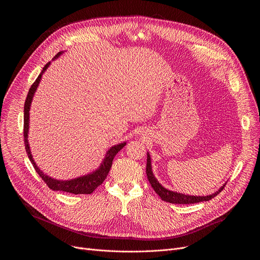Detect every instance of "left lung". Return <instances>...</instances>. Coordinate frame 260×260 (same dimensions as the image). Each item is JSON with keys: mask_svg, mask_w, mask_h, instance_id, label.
Segmentation results:
<instances>
[{"mask_svg": "<svg viewBox=\"0 0 260 260\" xmlns=\"http://www.w3.org/2000/svg\"><path fill=\"white\" fill-rule=\"evenodd\" d=\"M146 174L147 178L149 180L152 188L155 190V192L160 197V199L165 202L171 203V204H179V205H189V204H196L200 202H207L215 198L219 192L222 191V189L224 188L225 184L223 186H221L218 191H216L213 194L206 196V197H194V196H188V194H184L176 191H171L167 188H165L162 185L157 181V179L154 177L152 173V167H151V158L149 153H147V166H146Z\"/></svg>", "mask_w": 260, "mask_h": 260, "instance_id": "obj_1", "label": "left lung"}]
</instances>
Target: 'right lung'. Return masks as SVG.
<instances>
[{
    "instance_id": "right-lung-1",
    "label": "right lung",
    "mask_w": 260,
    "mask_h": 260,
    "mask_svg": "<svg viewBox=\"0 0 260 260\" xmlns=\"http://www.w3.org/2000/svg\"><path fill=\"white\" fill-rule=\"evenodd\" d=\"M62 52H58L53 59L57 58ZM50 61L47 62L45 64V67L43 68V70L41 71L40 75L38 76V78L36 79V81L32 83V85L30 86L25 103H24V120H23V137H24V145H25V151L27 153V156L30 160V162L32 164L34 169L36 170V172L38 173V175L42 178V180L46 183L47 186L52 189V190H58V191H64V192H69V193H74V194H90L91 192L94 191V189L100 186V185L105 181V179L107 178L108 173L110 172L111 167H112V162L113 159L115 157V155L122 149V148L126 145V143H120L117 145H114L110 148V149L107 151V154L103 160V162L101 164V166L99 167L98 170H95L94 172L88 174V175H84L82 177H78L75 179H71V180H56L53 179L49 176H47L46 174H44L38 167H37L35 160L32 159L31 153H30V149H29V145H28V141H27V134H28V122H29V109H30V103L32 101V96L37 90V87H38L42 75L44 74V72L47 70V68L49 67Z\"/></svg>"
}]
</instances>
